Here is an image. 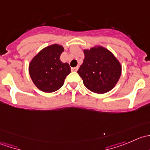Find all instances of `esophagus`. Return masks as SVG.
<instances>
[{"mask_svg":"<svg viewBox=\"0 0 150 150\" xmlns=\"http://www.w3.org/2000/svg\"><path fill=\"white\" fill-rule=\"evenodd\" d=\"M71 69H72V71H74V72H76V71L78 69V67H72Z\"/></svg>","mask_w":150,"mask_h":150,"instance_id":"1","label":"esophagus"}]
</instances>
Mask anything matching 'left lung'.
<instances>
[{"mask_svg":"<svg viewBox=\"0 0 150 150\" xmlns=\"http://www.w3.org/2000/svg\"><path fill=\"white\" fill-rule=\"evenodd\" d=\"M85 58L78 73L84 86L96 93H107L118 82L122 67L111 51L102 46L83 50Z\"/></svg>","mask_w":150,"mask_h":150,"instance_id":"obj_1","label":"left lung"}]
</instances>
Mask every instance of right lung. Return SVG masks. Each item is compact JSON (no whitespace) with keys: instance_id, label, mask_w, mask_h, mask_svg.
<instances>
[{"instance_id":"obj_1","label":"right lung","mask_w":150,"mask_h":150,"mask_svg":"<svg viewBox=\"0 0 150 150\" xmlns=\"http://www.w3.org/2000/svg\"><path fill=\"white\" fill-rule=\"evenodd\" d=\"M64 47L53 44L42 49L29 64V73L39 90L51 93L63 86L67 75L71 72L68 63L60 60Z\"/></svg>"}]
</instances>
